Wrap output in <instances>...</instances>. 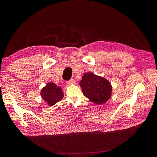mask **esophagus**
I'll return each mask as SVG.
<instances>
[{
	"instance_id": "1",
	"label": "esophagus",
	"mask_w": 157,
	"mask_h": 157,
	"mask_svg": "<svg viewBox=\"0 0 157 157\" xmlns=\"http://www.w3.org/2000/svg\"><path fill=\"white\" fill-rule=\"evenodd\" d=\"M74 83H75V81H74L73 79H71V80H68V81L67 82V85H71V84H73Z\"/></svg>"
}]
</instances>
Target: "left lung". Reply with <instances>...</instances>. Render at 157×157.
<instances>
[{"instance_id": "left-lung-1", "label": "left lung", "mask_w": 157, "mask_h": 157, "mask_svg": "<svg viewBox=\"0 0 157 157\" xmlns=\"http://www.w3.org/2000/svg\"><path fill=\"white\" fill-rule=\"evenodd\" d=\"M79 84L84 96L98 105L105 103L111 98L112 86L103 77L88 72L82 76Z\"/></svg>"}]
</instances>
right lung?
<instances>
[{
    "mask_svg": "<svg viewBox=\"0 0 157 157\" xmlns=\"http://www.w3.org/2000/svg\"><path fill=\"white\" fill-rule=\"evenodd\" d=\"M40 96L45 101L48 103V105L52 106L61 100L63 98L62 88L54 82H50L42 89Z\"/></svg>",
    "mask_w": 157,
    "mask_h": 157,
    "instance_id": "obj_1",
    "label": "right lung"
}]
</instances>
